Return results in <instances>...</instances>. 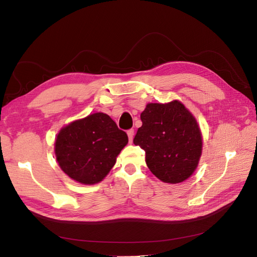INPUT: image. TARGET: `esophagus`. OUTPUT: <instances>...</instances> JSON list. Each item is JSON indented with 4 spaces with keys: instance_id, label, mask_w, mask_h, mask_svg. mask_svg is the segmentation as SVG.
<instances>
[{
    "instance_id": "obj_1",
    "label": "esophagus",
    "mask_w": 257,
    "mask_h": 257,
    "mask_svg": "<svg viewBox=\"0 0 257 257\" xmlns=\"http://www.w3.org/2000/svg\"><path fill=\"white\" fill-rule=\"evenodd\" d=\"M127 135H128V138H129V143H132L133 136H135V130H133V129H129V130L127 131Z\"/></svg>"
}]
</instances>
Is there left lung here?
I'll return each instance as SVG.
<instances>
[{
	"mask_svg": "<svg viewBox=\"0 0 257 257\" xmlns=\"http://www.w3.org/2000/svg\"><path fill=\"white\" fill-rule=\"evenodd\" d=\"M133 143L146 152L150 171L164 183H182L197 167L202 135L193 115L177 102L148 104Z\"/></svg>",
	"mask_w": 257,
	"mask_h": 257,
	"instance_id": "8db88e82",
	"label": "left lung"
}]
</instances>
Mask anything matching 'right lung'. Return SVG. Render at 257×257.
<instances>
[{
  "instance_id": "add662e5",
  "label": "right lung",
  "mask_w": 257,
  "mask_h": 257,
  "mask_svg": "<svg viewBox=\"0 0 257 257\" xmlns=\"http://www.w3.org/2000/svg\"><path fill=\"white\" fill-rule=\"evenodd\" d=\"M127 143V133L118 129L109 115L98 112L60 131L55 156L61 169L72 180L92 185L108 174Z\"/></svg>"
}]
</instances>
